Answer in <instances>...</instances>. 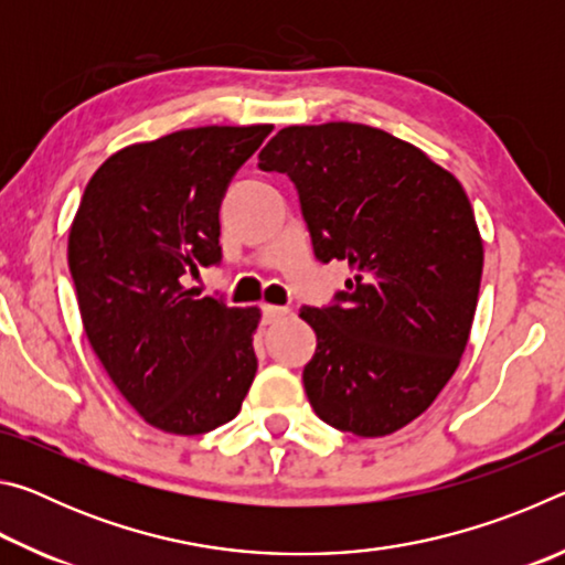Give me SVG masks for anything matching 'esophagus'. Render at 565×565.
<instances>
[{
    "mask_svg": "<svg viewBox=\"0 0 565 565\" xmlns=\"http://www.w3.org/2000/svg\"><path fill=\"white\" fill-rule=\"evenodd\" d=\"M262 311H264V323H274V321H279L281 317H286V313H289V306L264 303Z\"/></svg>",
    "mask_w": 565,
    "mask_h": 565,
    "instance_id": "1",
    "label": "esophagus"
}]
</instances>
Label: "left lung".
<instances>
[{
	"label": "left lung",
	"instance_id": "1",
	"mask_svg": "<svg viewBox=\"0 0 565 565\" xmlns=\"http://www.w3.org/2000/svg\"><path fill=\"white\" fill-rule=\"evenodd\" d=\"M259 167L299 191L313 254L353 279L323 309L303 388L339 431L394 434L434 404L471 333L483 242L466 191L418 147L366 124L286 127Z\"/></svg>",
	"mask_w": 565,
	"mask_h": 565
}]
</instances>
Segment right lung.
<instances>
[{
	"label": "right lung",
	"instance_id": "obj_1",
	"mask_svg": "<svg viewBox=\"0 0 565 565\" xmlns=\"http://www.w3.org/2000/svg\"><path fill=\"white\" fill-rule=\"evenodd\" d=\"M196 127L131 145L94 171L70 228L84 331L114 386L159 431H214L242 411L256 376L262 311L186 289L222 262L218 206L271 134Z\"/></svg>",
	"mask_w": 565,
	"mask_h": 565
}]
</instances>
